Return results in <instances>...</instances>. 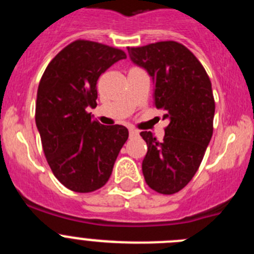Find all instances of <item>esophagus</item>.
I'll use <instances>...</instances> for the list:
<instances>
[{
	"label": "esophagus",
	"mask_w": 254,
	"mask_h": 254,
	"mask_svg": "<svg viewBox=\"0 0 254 254\" xmlns=\"http://www.w3.org/2000/svg\"><path fill=\"white\" fill-rule=\"evenodd\" d=\"M137 134H138L137 129H134V128L129 129V136H137Z\"/></svg>",
	"instance_id": "1"
}]
</instances>
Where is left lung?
Masks as SVG:
<instances>
[{
    "instance_id": "8db88e82",
    "label": "left lung",
    "mask_w": 254,
    "mask_h": 254,
    "mask_svg": "<svg viewBox=\"0 0 254 254\" xmlns=\"http://www.w3.org/2000/svg\"><path fill=\"white\" fill-rule=\"evenodd\" d=\"M127 49L132 62L152 77L155 107L169 120L163 141L151 132L140 133L147 145L143 177L159 193H177L193 178L212 137L215 100L210 77L196 56L174 40Z\"/></svg>"
}]
</instances>
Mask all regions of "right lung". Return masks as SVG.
<instances>
[{"instance_id":"right-lung-1","label":"right lung","mask_w":254,"mask_h":254,"mask_svg":"<svg viewBox=\"0 0 254 254\" xmlns=\"http://www.w3.org/2000/svg\"><path fill=\"white\" fill-rule=\"evenodd\" d=\"M123 51L78 39L49 62L40 78L35 123L47 161L68 190L87 193L109 179L114 161L128 138L125 126H103L87 113L96 107V82Z\"/></svg>"}]
</instances>
